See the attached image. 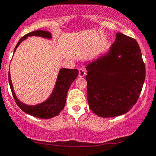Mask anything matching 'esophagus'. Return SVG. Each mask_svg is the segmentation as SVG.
<instances>
[{
    "label": "esophagus",
    "mask_w": 156,
    "mask_h": 156,
    "mask_svg": "<svg viewBox=\"0 0 156 156\" xmlns=\"http://www.w3.org/2000/svg\"><path fill=\"white\" fill-rule=\"evenodd\" d=\"M86 75V70H85L84 68H80L79 70V72H78V76L80 78H83V77H84Z\"/></svg>",
    "instance_id": "1"
}]
</instances>
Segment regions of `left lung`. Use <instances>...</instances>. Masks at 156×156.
Listing matches in <instances>:
<instances>
[{"mask_svg":"<svg viewBox=\"0 0 156 156\" xmlns=\"http://www.w3.org/2000/svg\"><path fill=\"white\" fill-rule=\"evenodd\" d=\"M87 98L94 113L108 118L127 113L143 88L145 67L135 39L116 34L110 48L86 65Z\"/></svg>","mask_w":156,"mask_h":156,"instance_id":"8db88e82","label":"left lung"}]
</instances>
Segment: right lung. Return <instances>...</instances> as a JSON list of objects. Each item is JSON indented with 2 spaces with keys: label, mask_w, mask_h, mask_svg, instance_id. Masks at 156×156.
Listing matches in <instances>:
<instances>
[{
  "label": "right lung",
  "mask_w": 156,
  "mask_h": 156,
  "mask_svg": "<svg viewBox=\"0 0 156 156\" xmlns=\"http://www.w3.org/2000/svg\"><path fill=\"white\" fill-rule=\"evenodd\" d=\"M37 36L40 37L42 38L51 39L52 38L51 33L47 31L38 30L34 31L32 32L29 33L22 38L20 39L19 42L16 46L13 53L16 52L17 47L19 46L21 42L28 38V37ZM78 76V70L77 69H68V68H61L59 71L57 78L56 83H55V87L50 96H49L47 100L43 101L42 103L36 104V105H28L23 102H21L13 90V84L11 79V74L9 72V81L11 87V92L14 98L16 103L19 106V108L24 112L25 113L29 115L34 116L35 117L41 118V119H50L58 115L60 112L63 109L66 105L67 94L68 89L70 88L72 83L76 80V78Z\"/></svg>",
  "instance_id": "obj_1"
}]
</instances>
